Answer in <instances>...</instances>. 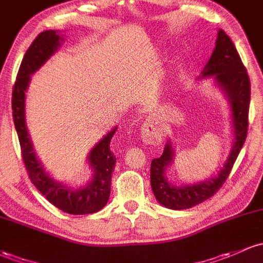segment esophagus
<instances>
[{
  "label": "esophagus",
  "mask_w": 263,
  "mask_h": 263,
  "mask_svg": "<svg viewBox=\"0 0 263 263\" xmlns=\"http://www.w3.org/2000/svg\"><path fill=\"white\" fill-rule=\"evenodd\" d=\"M142 139L145 144L157 145V144H160V142H162V134L154 126H143Z\"/></svg>",
  "instance_id": "obj_1"
}]
</instances>
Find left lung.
I'll return each instance as SVG.
<instances>
[{
	"label": "left lung",
	"mask_w": 263,
	"mask_h": 263,
	"mask_svg": "<svg viewBox=\"0 0 263 263\" xmlns=\"http://www.w3.org/2000/svg\"><path fill=\"white\" fill-rule=\"evenodd\" d=\"M214 75L217 84L224 90L232 108L234 144L227 162L219 171L218 177L199 184L174 187L166 182L165 168L173 159L171 143L164 152L151 164V184L153 193L160 204L171 210H188L211 198L227 180L234 162L243 146L248 130V110L251 100V83L236 46L223 30L218 31L216 49L203 70V76Z\"/></svg>",
	"instance_id": "left-lung-1"
}]
</instances>
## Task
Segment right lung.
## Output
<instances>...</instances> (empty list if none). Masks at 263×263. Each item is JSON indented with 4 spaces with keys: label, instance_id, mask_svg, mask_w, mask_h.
I'll return each instance as SVG.
<instances>
[{
    "label": "right lung",
    "instance_id": "add662e5",
    "mask_svg": "<svg viewBox=\"0 0 263 263\" xmlns=\"http://www.w3.org/2000/svg\"><path fill=\"white\" fill-rule=\"evenodd\" d=\"M60 40V35H58L56 31L47 30L39 33L27 49L20 65L17 78L12 89L13 123L18 135L22 160L32 184L59 210L70 214H90L100 211L110 197L111 174L117 163V158L110 148V142L117 129H112L90 152L89 162L94 168V178L91 182L85 188L71 191L51 179L44 171L33 152L25 124V91L29 85L30 75L33 74L58 50Z\"/></svg>",
    "mask_w": 263,
    "mask_h": 263
}]
</instances>
